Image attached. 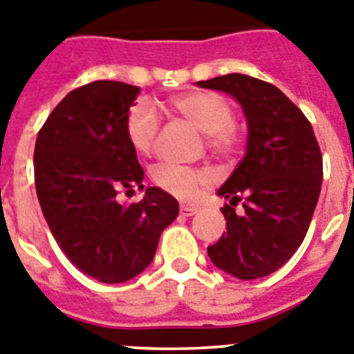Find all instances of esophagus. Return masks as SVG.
<instances>
[{
    "label": "esophagus",
    "instance_id": "esophagus-1",
    "mask_svg": "<svg viewBox=\"0 0 354 354\" xmlns=\"http://www.w3.org/2000/svg\"><path fill=\"white\" fill-rule=\"evenodd\" d=\"M198 210L200 209L196 205H187V203H183V205H180V214H184V216H194Z\"/></svg>",
    "mask_w": 354,
    "mask_h": 354
}]
</instances>
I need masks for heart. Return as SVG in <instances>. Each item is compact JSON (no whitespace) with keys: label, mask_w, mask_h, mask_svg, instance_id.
I'll return each mask as SVG.
<instances>
[{"label":"heart","mask_w":354,"mask_h":354,"mask_svg":"<svg viewBox=\"0 0 354 354\" xmlns=\"http://www.w3.org/2000/svg\"><path fill=\"white\" fill-rule=\"evenodd\" d=\"M168 105L174 112L205 133V144L216 156H233L242 144V128L233 119V106L225 96L214 91L193 89L171 96ZM128 144L140 156L154 151L160 135V118L147 103H137L129 109L124 121ZM212 180L210 174L202 168L183 165L161 163L152 170V183L160 189L174 194L175 198L193 200L200 187Z\"/></svg>","instance_id":"obj_1"}]
</instances>
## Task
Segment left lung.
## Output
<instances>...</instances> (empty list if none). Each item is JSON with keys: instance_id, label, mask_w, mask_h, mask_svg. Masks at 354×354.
Returning <instances> with one entry per match:
<instances>
[{"instance_id": "obj_1", "label": "left lung", "mask_w": 354, "mask_h": 354, "mask_svg": "<svg viewBox=\"0 0 354 354\" xmlns=\"http://www.w3.org/2000/svg\"><path fill=\"white\" fill-rule=\"evenodd\" d=\"M196 84L232 95L249 128L244 160L217 191L230 200L221 209L226 233L207 252L233 277H265L306 239L323 183L319 144L302 110L270 82L228 73Z\"/></svg>"}]
</instances>
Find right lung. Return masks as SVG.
I'll use <instances>...</instances> for the list:
<instances>
[{"mask_svg":"<svg viewBox=\"0 0 354 354\" xmlns=\"http://www.w3.org/2000/svg\"><path fill=\"white\" fill-rule=\"evenodd\" d=\"M140 89L96 80L68 93L35 144V186L61 251L100 283H126L149 267L161 232L179 216L177 200L147 187L122 205L119 194L144 189V168L124 121Z\"/></svg>","mask_w":354,"mask_h":354,"instance_id":"1","label":"right lung"}]
</instances>
